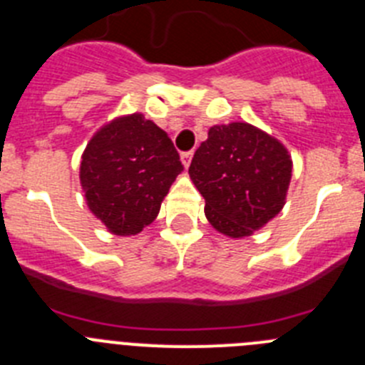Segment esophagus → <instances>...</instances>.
<instances>
[{
    "label": "esophagus",
    "mask_w": 365,
    "mask_h": 365,
    "mask_svg": "<svg viewBox=\"0 0 365 365\" xmlns=\"http://www.w3.org/2000/svg\"><path fill=\"white\" fill-rule=\"evenodd\" d=\"M192 157H193V152H182V153H180V160H182L185 168H188V166H190V163H192Z\"/></svg>",
    "instance_id": "esophagus-1"
}]
</instances>
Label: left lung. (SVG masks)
<instances>
[{
	"instance_id": "8db88e82",
	"label": "left lung",
	"mask_w": 365,
	"mask_h": 365,
	"mask_svg": "<svg viewBox=\"0 0 365 365\" xmlns=\"http://www.w3.org/2000/svg\"><path fill=\"white\" fill-rule=\"evenodd\" d=\"M188 172L205 197L210 224L240 239L282 210L292 180V157L282 143L262 130L230 123L210 128Z\"/></svg>"
}]
</instances>
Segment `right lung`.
<instances>
[{
	"label": "right lung",
	"mask_w": 365,
	"mask_h": 365,
	"mask_svg": "<svg viewBox=\"0 0 365 365\" xmlns=\"http://www.w3.org/2000/svg\"><path fill=\"white\" fill-rule=\"evenodd\" d=\"M185 170L172 139L143 113L103 126L81 157L86 205L115 235H135L157 217Z\"/></svg>",
	"instance_id": "right-lung-1"
}]
</instances>
